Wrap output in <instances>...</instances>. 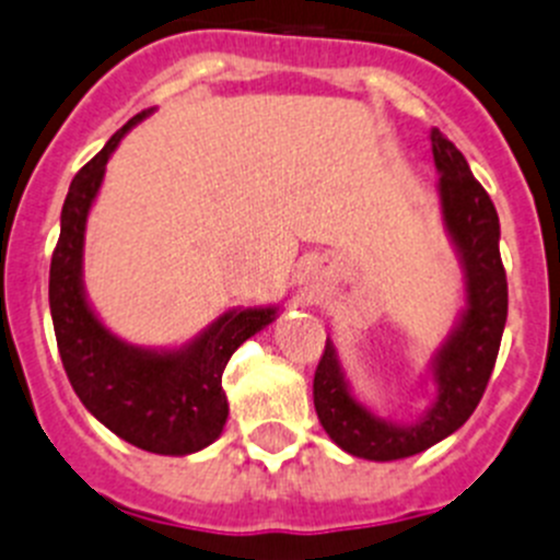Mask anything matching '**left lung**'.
<instances>
[{
	"mask_svg": "<svg viewBox=\"0 0 560 560\" xmlns=\"http://www.w3.org/2000/svg\"><path fill=\"white\" fill-rule=\"evenodd\" d=\"M431 149L439 174L442 223L464 273V310L431 359L436 398L420 420H384L351 392L331 339H326V351L315 373V411L320 425L334 445L368 462L417 456L469 420L498 362L509 315L498 209L472 176L462 151L439 129L431 132Z\"/></svg>",
	"mask_w": 560,
	"mask_h": 560,
	"instance_id": "left-lung-1",
	"label": "left lung"
}]
</instances>
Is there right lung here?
<instances>
[{"instance_id":"1","label":"right lung","mask_w":560,"mask_h":560,"mask_svg":"<svg viewBox=\"0 0 560 560\" xmlns=\"http://www.w3.org/2000/svg\"><path fill=\"white\" fill-rule=\"evenodd\" d=\"M145 113L124 124L68 187L51 254L49 310L62 368L77 398L102 425L140 451L190 456L221 436L229 417L223 370L232 353L279 317V306L229 310L179 348H140L115 337L82 281L85 226L107 160Z\"/></svg>"}]
</instances>
